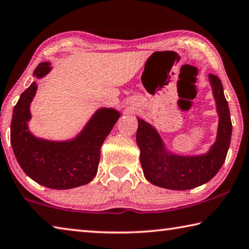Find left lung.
I'll return each mask as SVG.
<instances>
[{
  "label": "left lung",
  "instance_id": "8db88e82",
  "mask_svg": "<svg viewBox=\"0 0 249 249\" xmlns=\"http://www.w3.org/2000/svg\"><path fill=\"white\" fill-rule=\"evenodd\" d=\"M219 113L216 142L207 155L180 157L169 155L157 130L143 120L138 119L136 134L140 149V163L149 182L159 187L186 191L200 186L213 178L224 163L232 135V122L223 86L218 76L209 74Z\"/></svg>",
  "mask_w": 249,
  "mask_h": 249
}]
</instances>
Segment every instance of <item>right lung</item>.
<instances>
[{
  "instance_id": "obj_1",
  "label": "right lung",
  "mask_w": 249,
  "mask_h": 249,
  "mask_svg": "<svg viewBox=\"0 0 249 249\" xmlns=\"http://www.w3.org/2000/svg\"><path fill=\"white\" fill-rule=\"evenodd\" d=\"M51 70L49 62L36 67L34 75L41 78ZM37 84L33 83L14 107L11 124V142L20 168L35 182L52 189H70L88 184L97 174L103 142L119 120L113 109L97 111L78 137L65 142L39 139L31 134L27 122L29 105Z\"/></svg>"
}]
</instances>
